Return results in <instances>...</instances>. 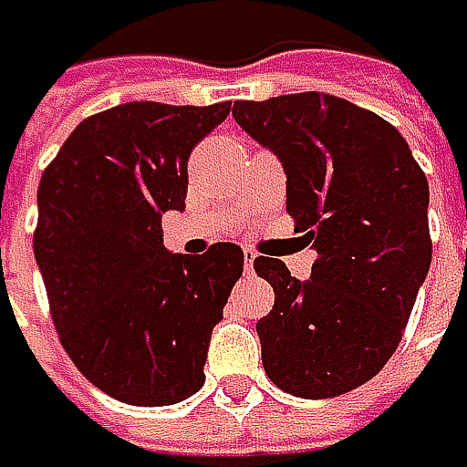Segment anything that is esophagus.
I'll return each instance as SVG.
<instances>
[{
    "label": "esophagus",
    "instance_id": "34e87169",
    "mask_svg": "<svg viewBox=\"0 0 467 467\" xmlns=\"http://www.w3.org/2000/svg\"><path fill=\"white\" fill-rule=\"evenodd\" d=\"M254 257H257V254H254L252 249L244 252V268H246V271H254Z\"/></svg>",
    "mask_w": 467,
    "mask_h": 467
}]
</instances>
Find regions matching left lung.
Here are the masks:
<instances>
[{
    "label": "left lung",
    "mask_w": 467,
    "mask_h": 467,
    "mask_svg": "<svg viewBox=\"0 0 467 467\" xmlns=\"http://www.w3.org/2000/svg\"><path fill=\"white\" fill-rule=\"evenodd\" d=\"M232 116L282 160L285 207L316 249L307 282L282 260H254L274 287L257 321L263 368L290 396H343L385 368L426 279V174L393 124L340 96L235 102Z\"/></svg>",
    "instance_id": "left-lung-1"
}]
</instances>
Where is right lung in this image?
<instances>
[{"instance_id":"add662e5","label":"right lung","mask_w":467,"mask_h":467,"mask_svg":"<svg viewBox=\"0 0 467 467\" xmlns=\"http://www.w3.org/2000/svg\"><path fill=\"white\" fill-rule=\"evenodd\" d=\"M226 116L229 102H127L79 121L41 177L32 252L57 337L82 377L124 404H177L204 385L244 252L171 254L160 221L185 210L188 157Z\"/></svg>"}]
</instances>
